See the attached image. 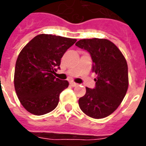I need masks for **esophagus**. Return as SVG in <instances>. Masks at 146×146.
Returning a JSON list of instances; mask_svg holds the SVG:
<instances>
[{"label":"esophagus","mask_w":146,"mask_h":146,"mask_svg":"<svg viewBox=\"0 0 146 146\" xmlns=\"http://www.w3.org/2000/svg\"><path fill=\"white\" fill-rule=\"evenodd\" d=\"M70 85L72 86H73V87H74V86H77L78 84H77V83H74V82H71Z\"/></svg>","instance_id":"34e87169"}]
</instances>
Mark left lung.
Listing matches in <instances>:
<instances>
[{
	"label": "left lung",
	"instance_id": "obj_1",
	"mask_svg": "<svg viewBox=\"0 0 146 146\" xmlns=\"http://www.w3.org/2000/svg\"><path fill=\"white\" fill-rule=\"evenodd\" d=\"M76 46L90 53L93 72L97 74L95 88H86L79 106L86 115L103 119L115 111L125 97L129 86L128 66L124 56L106 39H83Z\"/></svg>",
	"mask_w": 146,
	"mask_h": 146
}]
</instances>
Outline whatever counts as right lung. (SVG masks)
Here are the masks:
<instances>
[{
	"label": "right lung",
	"mask_w": 146,
	"mask_h": 146,
	"mask_svg": "<svg viewBox=\"0 0 146 146\" xmlns=\"http://www.w3.org/2000/svg\"><path fill=\"white\" fill-rule=\"evenodd\" d=\"M76 39L51 34L33 37L19 54L14 71V88L22 106L29 113L41 115L55 109L67 80L53 76L60 69L65 52Z\"/></svg>",
	"instance_id": "right-lung-1"
}]
</instances>
